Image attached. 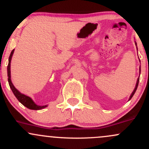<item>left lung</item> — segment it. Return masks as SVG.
Segmentation results:
<instances>
[{
	"label": "left lung",
	"mask_w": 149,
	"mask_h": 149,
	"mask_svg": "<svg viewBox=\"0 0 149 149\" xmlns=\"http://www.w3.org/2000/svg\"><path fill=\"white\" fill-rule=\"evenodd\" d=\"M135 45H136V42H135ZM140 61V60H139ZM140 72H141V68L139 67V73H140ZM139 78H137V80H136V86H135V88H134V91L132 92V93L131 94V95H130V99H129V100H131V98L132 97H133V95H134V93H135V92H136V89H137V87H138V85H139Z\"/></svg>",
	"instance_id": "8db88e82"
}]
</instances>
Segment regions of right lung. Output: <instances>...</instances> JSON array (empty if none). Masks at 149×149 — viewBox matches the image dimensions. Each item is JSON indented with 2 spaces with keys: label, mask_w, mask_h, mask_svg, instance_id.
<instances>
[{
  "label": "right lung",
  "mask_w": 149,
  "mask_h": 149,
  "mask_svg": "<svg viewBox=\"0 0 149 149\" xmlns=\"http://www.w3.org/2000/svg\"><path fill=\"white\" fill-rule=\"evenodd\" d=\"M14 49H13L11 53H10V55L9 57V62H8V83H9V85L11 88L12 91H13V94L15 95V96L16 97V98L17 99L19 102L20 103L23 104L24 107L29 109H32V110H40V109H42L44 108L47 107V105L45 106H38L37 104L34 103V102L32 100L31 98H30L29 97L26 96V95H24V94H22L21 92H19L17 90L16 88H15V86L13 85V83L11 81V76H10V62H11L12 57H13V54L14 53Z\"/></svg>",
  "instance_id": "add662e5"
}]
</instances>
